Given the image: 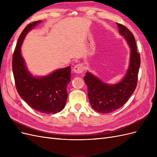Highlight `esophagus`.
Returning a JSON list of instances; mask_svg holds the SVG:
<instances>
[{"label":"esophagus","mask_w":157,"mask_h":157,"mask_svg":"<svg viewBox=\"0 0 157 157\" xmlns=\"http://www.w3.org/2000/svg\"><path fill=\"white\" fill-rule=\"evenodd\" d=\"M84 66L81 63H78L77 65H76L74 69H73V71L75 73H77V74H80V73H82L84 71Z\"/></svg>","instance_id":"34e87169"}]
</instances>
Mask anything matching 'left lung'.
<instances>
[{
	"instance_id": "obj_1",
	"label": "left lung",
	"mask_w": 157,
	"mask_h": 157,
	"mask_svg": "<svg viewBox=\"0 0 157 157\" xmlns=\"http://www.w3.org/2000/svg\"><path fill=\"white\" fill-rule=\"evenodd\" d=\"M117 25L120 34L130 48L129 66L124 78L117 84H108L89 72L84 77L90 105L95 111L101 113H109L121 108L134 93L137 86L141 61L135 38L125 26L117 23Z\"/></svg>"
}]
</instances>
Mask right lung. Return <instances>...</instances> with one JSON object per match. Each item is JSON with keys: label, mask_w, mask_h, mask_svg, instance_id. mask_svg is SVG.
Returning <instances> with one entry per match:
<instances>
[{"label": "right lung", "mask_w": 157, "mask_h": 157, "mask_svg": "<svg viewBox=\"0 0 157 157\" xmlns=\"http://www.w3.org/2000/svg\"><path fill=\"white\" fill-rule=\"evenodd\" d=\"M41 20L30 23L18 38L12 57V70L17 92L33 109L40 113L55 114L64 108L71 82V67L56 70L44 77H35L28 71L21 54V46L27 33Z\"/></svg>", "instance_id": "1"}]
</instances>
